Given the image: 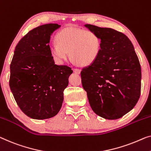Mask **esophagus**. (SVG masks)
Instances as JSON below:
<instances>
[{"label": "esophagus", "instance_id": "1", "mask_svg": "<svg viewBox=\"0 0 151 151\" xmlns=\"http://www.w3.org/2000/svg\"><path fill=\"white\" fill-rule=\"evenodd\" d=\"M73 71H74V73H75L76 74H78V75L81 73V70L77 69V68H74Z\"/></svg>", "mask_w": 151, "mask_h": 151}]
</instances>
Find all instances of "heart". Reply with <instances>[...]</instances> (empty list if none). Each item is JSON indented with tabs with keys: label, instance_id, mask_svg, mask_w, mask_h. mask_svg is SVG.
Wrapping results in <instances>:
<instances>
[{
	"label": "heart",
	"instance_id": "heart-1",
	"mask_svg": "<svg viewBox=\"0 0 151 151\" xmlns=\"http://www.w3.org/2000/svg\"><path fill=\"white\" fill-rule=\"evenodd\" d=\"M101 39L92 30L68 27L56 35V42L49 46L54 59L62 63L68 57L80 66H89L97 59L101 50Z\"/></svg>",
	"mask_w": 151,
	"mask_h": 151
}]
</instances>
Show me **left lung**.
I'll list each match as a JSON object with an SVG mask.
<instances>
[{"mask_svg":"<svg viewBox=\"0 0 151 151\" xmlns=\"http://www.w3.org/2000/svg\"><path fill=\"white\" fill-rule=\"evenodd\" d=\"M101 39L96 61L81 72L83 89L93 111L114 120L129 112L138 102L141 68L133 44L124 34L109 28L85 24Z\"/></svg>","mask_w":151,"mask_h":151,"instance_id":"left-lung-1","label":"left lung"}]
</instances>
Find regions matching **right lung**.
Segmentation results:
<instances>
[{
	"mask_svg": "<svg viewBox=\"0 0 151 151\" xmlns=\"http://www.w3.org/2000/svg\"><path fill=\"white\" fill-rule=\"evenodd\" d=\"M60 26H38L15 48L10 65V89L19 109L34 119H49L58 113L73 73L70 67L55 64L49 49L51 36Z\"/></svg>",
	"mask_w": 151,
	"mask_h": 151,
	"instance_id": "obj_1",
	"label": "right lung"
}]
</instances>
